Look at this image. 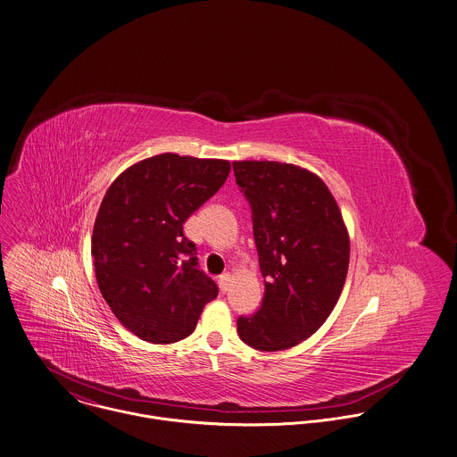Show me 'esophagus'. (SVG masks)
I'll return each instance as SVG.
<instances>
[{"label":"esophagus","mask_w":457,"mask_h":457,"mask_svg":"<svg viewBox=\"0 0 457 457\" xmlns=\"http://www.w3.org/2000/svg\"><path fill=\"white\" fill-rule=\"evenodd\" d=\"M229 284H231V275L229 273H224V275L219 277V287H220L222 293H228Z\"/></svg>","instance_id":"34e87169"}]
</instances>
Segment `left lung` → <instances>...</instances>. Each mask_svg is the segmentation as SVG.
<instances>
[{"label":"left lung","instance_id":"1","mask_svg":"<svg viewBox=\"0 0 457 457\" xmlns=\"http://www.w3.org/2000/svg\"><path fill=\"white\" fill-rule=\"evenodd\" d=\"M233 170L253 208L266 278L259 310L238 317V335L257 351H284L312 337L338 302L349 231L331 191L310 170L278 161H235Z\"/></svg>","mask_w":457,"mask_h":457}]
</instances>
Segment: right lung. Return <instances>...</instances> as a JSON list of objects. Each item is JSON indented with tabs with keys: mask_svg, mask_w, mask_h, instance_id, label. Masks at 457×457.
Masks as SVG:
<instances>
[{
	"mask_svg": "<svg viewBox=\"0 0 457 457\" xmlns=\"http://www.w3.org/2000/svg\"><path fill=\"white\" fill-rule=\"evenodd\" d=\"M226 159L159 154L124 170L104 193L91 240L104 302L151 344L189 337L219 289L198 270L184 222L226 182Z\"/></svg>",
	"mask_w": 457,
	"mask_h": 457,
	"instance_id": "1",
	"label": "right lung"
}]
</instances>
